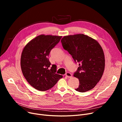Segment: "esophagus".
I'll use <instances>...</instances> for the list:
<instances>
[{
    "label": "esophagus",
    "mask_w": 122,
    "mask_h": 122,
    "mask_svg": "<svg viewBox=\"0 0 122 122\" xmlns=\"http://www.w3.org/2000/svg\"><path fill=\"white\" fill-rule=\"evenodd\" d=\"M65 75L67 77H68V78H71L72 76V74L70 73H69V72H67V73H66V74H65Z\"/></svg>",
    "instance_id": "1"
}]
</instances>
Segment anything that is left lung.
<instances>
[{
    "label": "left lung",
    "mask_w": 122,
    "mask_h": 122,
    "mask_svg": "<svg viewBox=\"0 0 122 122\" xmlns=\"http://www.w3.org/2000/svg\"><path fill=\"white\" fill-rule=\"evenodd\" d=\"M61 41L75 61L80 63L74 74L80 84L75 90L81 92L91 90L101 79L105 68L104 54L100 44L82 34L64 36Z\"/></svg>",
    "instance_id": "8db88e82"
}]
</instances>
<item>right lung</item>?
Masks as SVG:
<instances>
[{
	"label": "right lung",
	"instance_id": "add662e5",
	"mask_svg": "<svg viewBox=\"0 0 122 122\" xmlns=\"http://www.w3.org/2000/svg\"><path fill=\"white\" fill-rule=\"evenodd\" d=\"M61 37L62 36L41 35L30 41L22 51V73L29 84L38 91H47L63 77L56 73L54 65L49 68L51 63L48 59L51 50Z\"/></svg>",
	"mask_w": 122,
	"mask_h": 122
}]
</instances>
